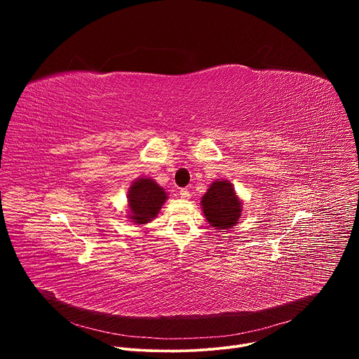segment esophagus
<instances>
[{
    "label": "esophagus",
    "mask_w": 359,
    "mask_h": 359,
    "mask_svg": "<svg viewBox=\"0 0 359 359\" xmlns=\"http://www.w3.org/2000/svg\"><path fill=\"white\" fill-rule=\"evenodd\" d=\"M180 197L184 198V200H189L190 198V191L187 189H182L180 190Z\"/></svg>",
    "instance_id": "obj_1"
}]
</instances>
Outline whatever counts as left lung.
<instances>
[{"label":"left lung","instance_id":"1","mask_svg":"<svg viewBox=\"0 0 359 359\" xmlns=\"http://www.w3.org/2000/svg\"><path fill=\"white\" fill-rule=\"evenodd\" d=\"M241 200L227 180H216L201 197L204 217L216 230H227L238 223Z\"/></svg>","mask_w":359,"mask_h":359}]
</instances>
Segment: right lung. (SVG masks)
<instances>
[{
  "mask_svg": "<svg viewBox=\"0 0 359 359\" xmlns=\"http://www.w3.org/2000/svg\"><path fill=\"white\" fill-rule=\"evenodd\" d=\"M166 200L168 193L155 180L149 177L136 179L128 191V217L135 224H146L158 216Z\"/></svg>",
  "mask_w": 359,
  "mask_h": 359,
  "instance_id": "obj_1",
  "label": "right lung"
}]
</instances>
